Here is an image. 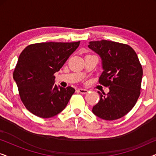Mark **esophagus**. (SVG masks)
Returning <instances> with one entry per match:
<instances>
[{"instance_id":"1","label":"esophagus","mask_w":156,"mask_h":156,"mask_svg":"<svg viewBox=\"0 0 156 156\" xmlns=\"http://www.w3.org/2000/svg\"><path fill=\"white\" fill-rule=\"evenodd\" d=\"M78 91L80 93L82 94H84L88 93V90H87V89H79Z\"/></svg>"}]
</instances>
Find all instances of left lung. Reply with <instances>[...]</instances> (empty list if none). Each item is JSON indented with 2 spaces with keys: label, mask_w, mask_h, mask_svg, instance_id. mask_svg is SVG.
Returning a JSON list of instances; mask_svg holds the SVG:
<instances>
[{
  "label": "left lung",
  "mask_w": 156,
  "mask_h": 156,
  "mask_svg": "<svg viewBox=\"0 0 156 156\" xmlns=\"http://www.w3.org/2000/svg\"><path fill=\"white\" fill-rule=\"evenodd\" d=\"M89 48L101 59L103 72L99 82L109 91H98L100 100L93 106L96 116L107 121L124 116L140 96L143 69L133 49L126 44L103 40L89 42Z\"/></svg>",
  "instance_id": "8db88e82"
}]
</instances>
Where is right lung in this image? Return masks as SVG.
<instances>
[{
	"mask_svg": "<svg viewBox=\"0 0 156 156\" xmlns=\"http://www.w3.org/2000/svg\"><path fill=\"white\" fill-rule=\"evenodd\" d=\"M75 42H40L26 47L13 72L21 101L29 112L51 118L65 109L75 91L55 84L54 74L80 45Z\"/></svg>",
	"mask_w": 156,
	"mask_h": 156,
	"instance_id": "add662e5",
	"label": "right lung"
}]
</instances>
